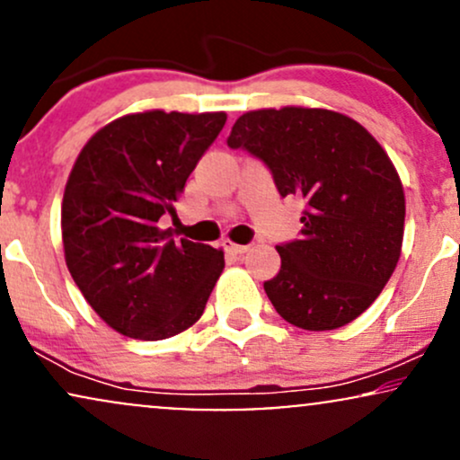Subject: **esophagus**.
I'll use <instances>...</instances> for the list:
<instances>
[{
    "label": "esophagus",
    "instance_id": "34e87169",
    "mask_svg": "<svg viewBox=\"0 0 460 460\" xmlns=\"http://www.w3.org/2000/svg\"><path fill=\"white\" fill-rule=\"evenodd\" d=\"M248 248H251L248 244H234V242H226L225 244V251L231 252V255H244Z\"/></svg>",
    "mask_w": 460,
    "mask_h": 460
}]
</instances>
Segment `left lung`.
<instances>
[{"label":"left lung","mask_w":460,"mask_h":460,"mask_svg":"<svg viewBox=\"0 0 460 460\" xmlns=\"http://www.w3.org/2000/svg\"><path fill=\"white\" fill-rule=\"evenodd\" d=\"M226 145L260 157L281 197L307 200L300 240L277 246L281 270L263 283L277 314L305 331L358 318L402 251L404 190L383 146L350 116L300 105L242 114Z\"/></svg>","instance_id":"1"}]
</instances>
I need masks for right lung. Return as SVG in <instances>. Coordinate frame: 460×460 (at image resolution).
I'll return each instance as SVG.
<instances>
[{
  "label": "right lung",
  "instance_id": "right-lung-1",
  "mask_svg": "<svg viewBox=\"0 0 460 460\" xmlns=\"http://www.w3.org/2000/svg\"><path fill=\"white\" fill-rule=\"evenodd\" d=\"M225 112L128 114L79 151L62 199L73 281L105 324L134 340L179 335L203 315L225 252L175 240L162 216L175 203Z\"/></svg>",
  "mask_w": 460,
  "mask_h": 460
}]
</instances>
